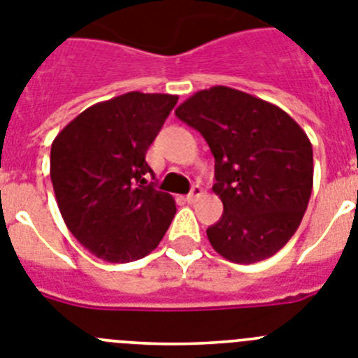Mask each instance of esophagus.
I'll list each match as a JSON object with an SVG mask.
<instances>
[{
    "label": "esophagus",
    "instance_id": "esophagus-1",
    "mask_svg": "<svg viewBox=\"0 0 358 358\" xmlns=\"http://www.w3.org/2000/svg\"><path fill=\"white\" fill-rule=\"evenodd\" d=\"M202 193H203V191H202V187H200V185H193V189H191V193H189L185 198H187L189 203H194L198 200V198L202 196Z\"/></svg>",
    "mask_w": 358,
    "mask_h": 358
}]
</instances>
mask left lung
<instances>
[{
    "label": "left lung",
    "instance_id": "8db88e82",
    "mask_svg": "<svg viewBox=\"0 0 358 358\" xmlns=\"http://www.w3.org/2000/svg\"><path fill=\"white\" fill-rule=\"evenodd\" d=\"M215 156L224 215L207 229L216 253L235 264L273 257L289 242L313 189V149L286 110L231 87L194 92L174 110Z\"/></svg>",
    "mask_w": 358,
    "mask_h": 358
}]
</instances>
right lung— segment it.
<instances>
[{
  "instance_id": "1",
  "label": "right lung",
  "mask_w": 358,
  "mask_h": 358,
  "mask_svg": "<svg viewBox=\"0 0 358 358\" xmlns=\"http://www.w3.org/2000/svg\"><path fill=\"white\" fill-rule=\"evenodd\" d=\"M178 101L173 94L127 92L78 114L54 138L50 180L59 213L78 242L105 262L151 253L176 206L147 178V149Z\"/></svg>"
}]
</instances>
